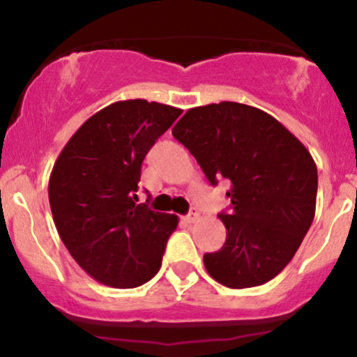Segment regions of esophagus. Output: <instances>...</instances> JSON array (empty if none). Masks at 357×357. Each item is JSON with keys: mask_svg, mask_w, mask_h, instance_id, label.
<instances>
[{"mask_svg": "<svg viewBox=\"0 0 357 357\" xmlns=\"http://www.w3.org/2000/svg\"><path fill=\"white\" fill-rule=\"evenodd\" d=\"M184 220H186L188 223H195V221L199 220V211L196 210V208H191V211L188 213L186 218H184Z\"/></svg>", "mask_w": 357, "mask_h": 357, "instance_id": "1", "label": "esophagus"}]
</instances>
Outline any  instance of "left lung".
Returning a JSON list of instances; mask_svg holds the SVG:
<instances>
[{
  "mask_svg": "<svg viewBox=\"0 0 357 357\" xmlns=\"http://www.w3.org/2000/svg\"><path fill=\"white\" fill-rule=\"evenodd\" d=\"M173 136L213 186L227 179L230 213L221 250L204 253L208 273L230 289L272 280L292 260L315 215L317 167L305 146L264 110L238 102L190 109Z\"/></svg>",
  "mask_w": 357,
  "mask_h": 357,
  "instance_id": "left-lung-1",
  "label": "left lung"
}]
</instances>
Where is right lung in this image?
Listing matches in <instances>:
<instances>
[{
    "mask_svg": "<svg viewBox=\"0 0 357 357\" xmlns=\"http://www.w3.org/2000/svg\"><path fill=\"white\" fill-rule=\"evenodd\" d=\"M183 110L142 99L114 102L65 144L48 183L55 227L90 277L134 289L161 268L178 216L137 204L146 154Z\"/></svg>",
    "mask_w": 357,
    "mask_h": 357,
    "instance_id": "1",
    "label": "right lung"
}]
</instances>
